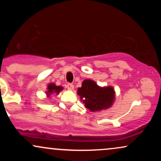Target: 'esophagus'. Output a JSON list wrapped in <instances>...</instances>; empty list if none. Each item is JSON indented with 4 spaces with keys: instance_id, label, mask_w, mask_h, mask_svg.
I'll use <instances>...</instances> for the list:
<instances>
[{
    "instance_id": "obj_1",
    "label": "esophagus",
    "mask_w": 161,
    "mask_h": 161,
    "mask_svg": "<svg viewBox=\"0 0 161 161\" xmlns=\"http://www.w3.org/2000/svg\"><path fill=\"white\" fill-rule=\"evenodd\" d=\"M66 88H68V90H73L74 89V86L72 83H68L67 86H66Z\"/></svg>"
}]
</instances>
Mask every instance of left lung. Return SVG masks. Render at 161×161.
Masks as SVG:
<instances>
[{"label": "left lung", "instance_id": "8db88e82", "mask_svg": "<svg viewBox=\"0 0 161 161\" xmlns=\"http://www.w3.org/2000/svg\"><path fill=\"white\" fill-rule=\"evenodd\" d=\"M77 92L85 107L92 112L110 108L115 99L113 87H100L91 79H85Z\"/></svg>", "mask_w": 161, "mask_h": 161}]
</instances>
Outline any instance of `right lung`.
<instances>
[{"mask_svg": "<svg viewBox=\"0 0 161 161\" xmlns=\"http://www.w3.org/2000/svg\"><path fill=\"white\" fill-rule=\"evenodd\" d=\"M63 88H64L61 86H57L54 83H50L48 86H47V91L46 92L47 97H49L53 93H56L57 95H58L62 91Z\"/></svg>", "mask_w": 161, "mask_h": 161, "instance_id": "obj_1", "label": "right lung"}]
</instances>
